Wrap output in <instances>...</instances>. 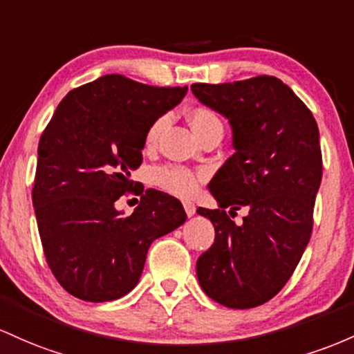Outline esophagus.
Segmentation results:
<instances>
[{
    "label": "esophagus",
    "mask_w": 354,
    "mask_h": 354,
    "mask_svg": "<svg viewBox=\"0 0 354 354\" xmlns=\"http://www.w3.org/2000/svg\"><path fill=\"white\" fill-rule=\"evenodd\" d=\"M184 209H185V214H187L189 217H190V216H194V214H196V205H194L192 202L185 201V202H184Z\"/></svg>",
    "instance_id": "34e87169"
}]
</instances>
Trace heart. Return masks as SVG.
<instances>
[{
	"mask_svg": "<svg viewBox=\"0 0 354 354\" xmlns=\"http://www.w3.org/2000/svg\"><path fill=\"white\" fill-rule=\"evenodd\" d=\"M187 118L190 127H192V130L196 132L198 138L204 137L205 133L212 132V130H222V122L219 115L207 105L192 106L187 112ZM167 122H169V117L167 115H160V117H157L149 125L144 138L147 149H153L157 145L158 137H160L162 130L167 127ZM201 178V172H196V170L189 169V167L176 164L157 167L152 172L153 184L158 189L165 190V192L177 197H192L197 192Z\"/></svg>",
	"mask_w": 354,
	"mask_h": 354,
	"instance_id": "b5f03b06",
	"label": "heart"
}]
</instances>
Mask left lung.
<instances>
[{
  "instance_id": "1",
  "label": "left lung",
  "mask_w": 354,
  "mask_h": 354,
  "mask_svg": "<svg viewBox=\"0 0 354 354\" xmlns=\"http://www.w3.org/2000/svg\"><path fill=\"white\" fill-rule=\"evenodd\" d=\"M204 105L229 118L236 152L210 180L219 209L198 207L216 229L197 259L198 284L232 309L268 303L299 264L311 239L321 177L319 130L311 110L271 75L232 83H194ZM242 207L243 224L230 221Z\"/></svg>"
}]
</instances>
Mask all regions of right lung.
I'll list each match as a JSON object with an SVG mask.
<instances>
[{
  "label": "right lung",
  "instance_id": "1",
  "mask_svg": "<svg viewBox=\"0 0 354 354\" xmlns=\"http://www.w3.org/2000/svg\"><path fill=\"white\" fill-rule=\"evenodd\" d=\"M185 93L105 75L71 90L43 130L31 198L46 263L71 296L90 303L125 296L150 244L187 219L176 197L138 194L130 178L149 125ZM124 193L141 196L130 216L114 209Z\"/></svg>",
  "mask_w": 354,
  "mask_h": 354
}]
</instances>
